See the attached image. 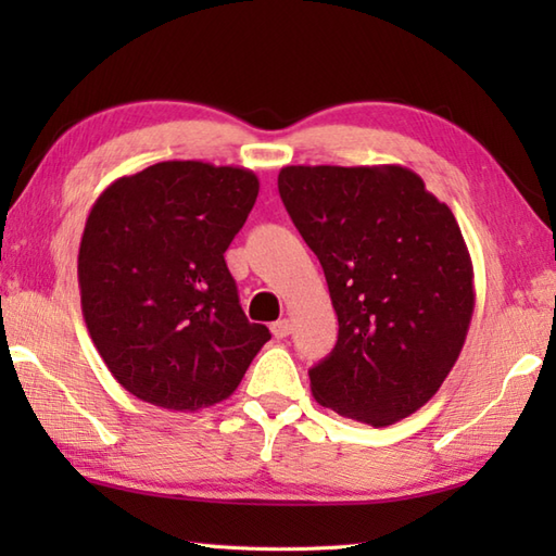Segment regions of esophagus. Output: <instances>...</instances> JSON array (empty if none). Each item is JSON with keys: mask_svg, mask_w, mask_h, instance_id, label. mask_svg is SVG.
Instances as JSON below:
<instances>
[{"mask_svg": "<svg viewBox=\"0 0 556 556\" xmlns=\"http://www.w3.org/2000/svg\"><path fill=\"white\" fill-rule=\"evenodd\" d=\"M271 334H275V339H287L289 334H291V323L287 320H277V323H271Z\"/></svg>", "mask_w": 556, "mask_h": 556, "instance_id": "esophagus-1", "label": "esophagus"}]
</instances>
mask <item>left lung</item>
I'll use <instances>...</instances> for the list:
<instances>
[{
    "mask_svg": "<svg viewBox=\"0 0 556 556\" xmlns=\"http://www.w3.org/2000/svg\"><path fill=\"white\" fill-rule=\"evenodd\" d=\"M277 184L339 320L332 353L308 372L315 401L372 428L410 416L452 372L473 317L454 212L399 164H299Z\"/></svg>",
    "mask_w": 556,
    "mask_h": 556,
    "instance_id": "obj_1",
    "label": "left lung"
}]
</instances>
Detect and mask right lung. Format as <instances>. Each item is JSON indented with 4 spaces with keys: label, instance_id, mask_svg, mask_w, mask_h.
Returning <instances> with one entry per match:
<instances>
[{
    "label": "right lung",
    "instance_id": "obj_1",
    "mask_svg": "<svg viewBox=\"0 0 556 556\" xmlns=\"http://www.w3.org/2000/svg\"><path fill=\"white\" fill-rule=\"evenodd\" d=\"M260 191L243 167L157 162L110 184L78 251L80 308L114 380L167 410L229 399L269 341L224 263Z\"/></svg>",
    "mask_w": 556,
    "mask_h": 556
}]
</instances>
